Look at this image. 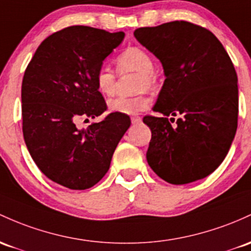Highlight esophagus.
Here are the masks:
<instances>
[{
    "label": "esophagus",
    "instance_id": "obj_1",
    "mask_svg": "<svg viewBox=\"0 0 251 251\" xmlns=\"http://www.w3.org/2000/svg\"><path fill=\"white\" fill-rule=\"evenodd\" d=\"M131 121H132V124H133V125H137V124L142 123V118H140V117H132Z\"/></svg>",
    "mask_w": 251,
    "mask_h": 251
}]
</instances>
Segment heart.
<instances>
[{"label": "heart", "mask_w": 251, "mask_h": 251, "mask_svg": "<svg viewBox=\"0 0 251 251\" xmlns=\"http://www.w3.org/2000/svg\"><path fill=\"white\" fill-rule=\"evenodd\" d=\"M115 67L120 74L137 73L136 89L138 92L153 90L157 85V75L153 70V59L145 49L128 46L115 58ZM95 85L103 96H112L115 88V74L108 68H100L95 74ZM150 99L143 93L133 98H115L108 102L112 112L133 115L145 111Z\"/></svg>", "instance_id": "obj_1"}]
</instances>
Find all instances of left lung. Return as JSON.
Masks as SVG:
<instances>
[{
    "label": "left lung",
    "instance_id": "1",
    "mask_svg": "<svg viewBox=\"0 0 251 251\" xmlns=\"http://www.w3.org/2000/svg\"><path fill=\"white\" fill-rule=\"evenodd\" d=\"M134 37L161 60L166 75L153 106L161 115L143 118L151 130L149 166L173 184L206 177L224 161L237 130L232 60L213 33L188 21L140 27Z\"/></svg>",
    "mask_w": 251,
    "mask_h": 251
}]
</instances>
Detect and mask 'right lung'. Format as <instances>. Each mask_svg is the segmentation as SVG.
I'll return each mask as SVG.
<instances>
[{
	"instance_id": "right-lung-1",
	"label": "right lung",
	"mask_w": 251,
	"mask_h": 251,
	"mask_svg": "<svg viewBox=\"0 0 251 251\" xmlns=\"http://www.w3.org/2000/svg\"><path fill=\"white\" fill-rule=\"evenodd\" d=\"M124 37L67 27L46 38L27 65L21 87L24 139L41 173L60 186L87 189L98 183L130 127V117L115 112L84 130L76 125L107 111L95 74Z\"/></svg>"
}]
</instances>
